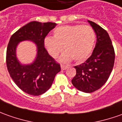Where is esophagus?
I'll use <instances>...</instances> for the list:
<instances>
[{"label": "esophagus", "instance_id": "esophagus-1", "mask_svg": "<svg viewBox=\"0 0 122 122\" xmlns=\"http://www.w3.org/2000/svg\"><path fill=\"white\" fill-rule=\"evenodd\" d=\"M67 66H65V65H61V68L62 70H65L67 69Z\"/></svg>", "mask_w": 122, "mask_h": 122}]
</instances>
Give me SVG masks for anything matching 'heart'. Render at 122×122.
Instances as JSON below:
<instances>
[{
	"label": "heart",
	"instance_id": "1",
	"mask_svg": "<svg viewBox=\"0 0 122 122\" xmlns=\"http://www.w3.org/2000/svg\"><path fill=\"white\" fill-rule=\"evenodd\" d=\"M96 42V34L89 25H73L59 26L55 29L53 37H47L44 44L51 57H57L60 53L66 51L61 61L77 62L85 61L92 52Z\"/></svg>",
	"mask_w": 122,
	"mask_h": 122
}]
</instances>
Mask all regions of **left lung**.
Wrapping results in <instances>:
<instances>
[{
	"label": "left lung",
	"instance_id": "8db88e82",
	"mask_svg": "<svg viewBox=\"0 0 122 122\" xmlns=\"http://www.w3.org/2000/svg\"><path fill=\"white\" fill-rule=\"evenodd\" d=\"M96 34V47L86 61L75 66L76 75L71 80L75 88L85 93H92L101 88L110 77L114 65L115 52L106 30L88 20Z\"/></svg>",
	"mask_w": 122,
	"mask_h": 122
}]
</instances>
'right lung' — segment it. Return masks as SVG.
Masks as SVG:
<instances>
[{
    "label": "right lung",
    "mask_w": 122,
    "mask_h": 122,
    "mask_svg": "<svg viewBox=\"0 0 122 122\" xmlns=\"http://www.w3.org/2000/svg\"><path fill=\"white\" fill-rule=\"evenodd\" d=\"M55 23L30 22L12 35L6 50V66L12 80L20 89L29 95L38 96L51 87L60 65L49 55L45 48V38L56 26ZM30 40L37 46V56L32 64H21L15 50L20 42Z\"/></svg>",
    "instance_id": "right-lung-1"
}]
</instances>
